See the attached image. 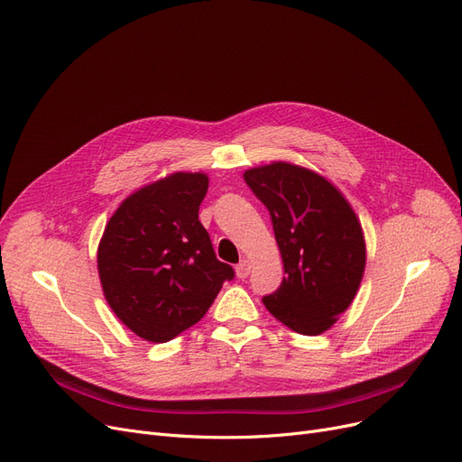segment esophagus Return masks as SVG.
I'll return each mask as SVG.
<instances>
[{
	"instance_id": "34e87169",
	"label": "esophagus",
	"mask_w": 462,
	"mask_h": 462,
	"mask_svg": "<svg viewBox=\"0 0 462 462\" xmlns=\"http://www.w3.org/2000/svg\"><path fill=\"white\" fill-rule=\"evenodd\" d=\"M235 273H236L238 279H246L248 273H250V262L246 260V257H245V260H241V263L235 267Z\"/></svg>"
}]
</instances>
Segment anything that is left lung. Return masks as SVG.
<instances>
[{"mask_svg":"<svg viewBox=\"0 0 462 462\" xmlns=\"http://www.w3.org/2000/svg\"><path fill=\"white\" fill-rule=\"evenodd\" d=\"M245 181L271 214L286 274L263 305L298 334H324L353 303L365 269L353 207L329 180L286 161L250 169Z\"/></svg>","mask_w":462,"mask_h":462,"instance_id":"left-lung-1","label":"left lung"}]
</instances>
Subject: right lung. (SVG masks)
I'll use <instances>...</instances> for the list:
<instances>
[{
    "mask_svg": "<svg viewBox=\"0 0 462 462\" xmlns=\"http://www.w3.org/2000/svg\"><path fill=\"white\" fill-rule=\"evenodd\" d=\"M202 172H174L128 195L98 245L104 298L116 317L152 343H167L197 324L235 271L221 263L199 207Z\"/></svg>",
    "mask_w": 462,
    "mask_h": 462,
    "instance_id": "1",
    "label": "right lung"
}]
</instances>
